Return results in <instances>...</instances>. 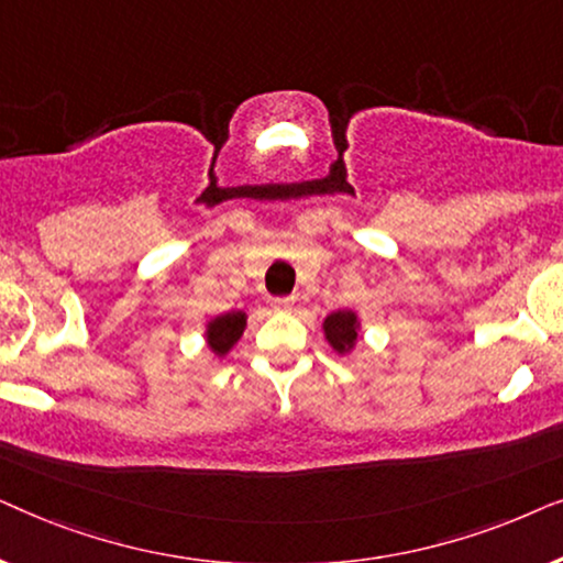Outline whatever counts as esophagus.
Wrapping results in <instances>:
<instances>
[{"mask_svg":"<svg viewBox=\"0 0 563 563\" xmlns=\"http://www.w3.org/2000/svg\"><path fill=\"white\" fill-rule=\"evenodd\" d=\"M274 307H276V310L287 312V310H291V307H295V297H276Z\"/></svg>","mask_w":563,"mask_h":563,"instance_id":"obj_1","label":"esophagus"}]
</instances>
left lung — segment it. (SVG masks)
Here are the masks:
<instances>
[{"label": "left lung", "mask_w": 563, "mask_h": 563, "mask_svg": "<svg viewBox=\"0 0 563 563\" xmlns=\"http://www.w3.org/2000/svg\"><path fill=\"white\" fill-rule=\"evenodd\" d=\"M322 330H325V341L333 345L335 353H351L356 349L358 341V314L353 310H338L330 312L322 320Z\"/></svg>", "instance_id": "8db88e82"}]
</instances>
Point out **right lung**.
<instances>
[{
	"mask_svg": "<svg viewBox=\"0 0 563 563\" xmlns=\"http://www.w3.org/2000/svg\"><path fill=\"white\" fill-rule=\"evenodd\" d=\"M245 320H249V314L243 310H230L225 314H218V318H212L207 322V345H210V351L214 356H225L230 353V349L241 341L243 330H245Z\"/></svg>",
	"mask_w": 563,
	"mask_h": 563,
	"instance_id": "add662e5",
	"label": "right lung"
}]
</instances>
